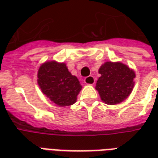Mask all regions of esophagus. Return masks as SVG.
<instances>
[{
	"instance_id": "1",
	"label": "esophagus",
	"mask_w": 158,
	"mask_h": 158,
	"mask_svg": "<svg viewBox=\"0 0 158 158\" xmlns=\"http://www.w3.org/2000/svg\"><path fill=\"white\" fill-rule=\"evenodd\" d=\"M85 83L86 85H94L96 83V79L93 76H89L85 79Z\"/></svg>"
}]
</instances>
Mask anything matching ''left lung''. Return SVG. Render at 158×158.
Here are the masks:
<instances>
[{
    "label": "left lung",
    "mask_w": 158,
    "mask_h": 158,
    "mask_svg": "<svg viewBox=\"0 0 158 158\" xmlns=\"http://www.w3.org/2000/svg\"><path fill=\"white\" fill-rule=\"evenodd\" d=\"M102 74L96 89L106 104L115 105L122 102L130 95L134 87L135 73L121 62H106L99 69Z\"/></svg>",
    "instance_id": "obj_1"
}]
</instances>
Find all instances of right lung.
Wrapping results in <instances>:
<instances>
[{
  "mask_svg": "<svg viewBox=\"0 0 158 158\" xmlns=\"http://www.w3.org/2000/svg\"><path fill=\"white\" fill-rule=\"evenodd\" d=\"M38 84L42 92L57 106L75 103L81 89L77 77L71 74L65 63L47 62L38 71Z\"/></svg>",
  "mask_w": 158,
  "mask_h": 158,
  "instance_id": "add662e5",
  "label": "right lung"
}]
</instances>
